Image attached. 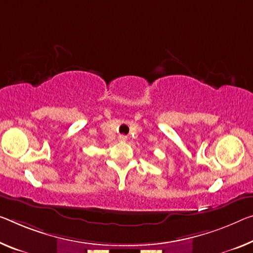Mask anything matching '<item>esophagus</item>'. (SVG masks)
I'll use <instances>...</instances> for the list:
<instances>
[{"label": "esophagus", "instance_id": "34e87169", "mask_svg": "<svg viewBox=\"0 0 253 253\" xmlns=\"http://www.w3.org/2000/svg\"><path fill=\"white\" fill-rule=\"evenodd\" d=\"M120 140H121V141H126V135H120Z\"/></svg>", "mask_w": 253, "mask_h": 253}]
</instances>
